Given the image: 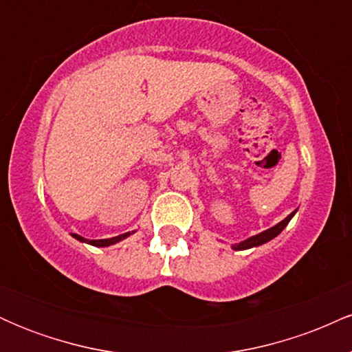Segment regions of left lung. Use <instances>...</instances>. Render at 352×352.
Masks as SVG:
<instances>
[{
    "label": "left lung",
    "instance_id": "8db88e82",
    "mask_svg": "<svg viewBox=\"0 0 352 352\" xmlns=\"http://www.w3.org/2000/svg\"><path fill=\"white\" fill-rule=\"evenodd\" d=\"M296 212H298V210H294V212L289 213V215L286 217L285 220H281L280 223H276V225H274V227L265 230V232L258 233V235H253V236L246 238V240L240 241V243H233L232 248L236 250V252H240V250H248V248H254V246H260V245L268 243L270 240H273L274 236L280 235L283 230L286 228V225H288L289 221H292V218L294 217V213H296Z\"/></svg>",
    "mask_w": 352,
    "mask_h": 352
}]
</instances>
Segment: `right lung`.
<instances>
[{"instance_id":"obj_1","label":"right lung","mask_w":352,"mask_h":352,"mask_svg":"<svg viewBox=\"0 0 352 352\" xmlns=\"http://www.w3.org/2000/svg\"><path fill=\"white\" fill-rule=\"evenodd\" d=\"M132 233H134V232H127V233H122V235H117V236H112V238H104V240H89V238L80 236V235H78V233H71V235L74 236L76 240L82 241V243H89L92 246H99V248H102V246H111V245L119 243V241H122L127 236H131Z\"/></svg>"}]
</instances>
